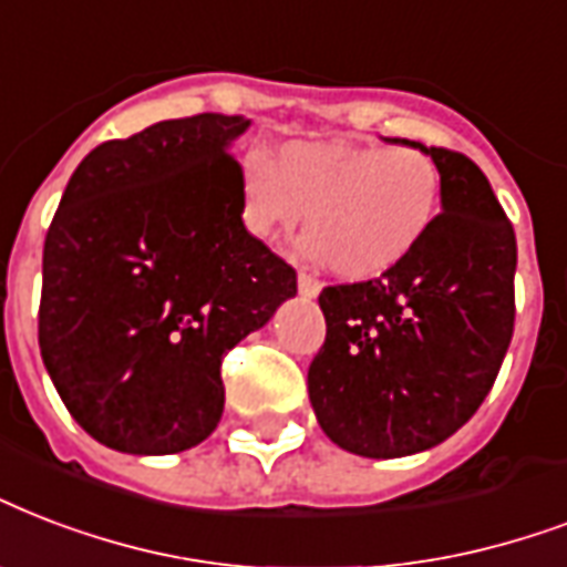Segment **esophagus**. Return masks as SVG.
I'll use <instances>...</instances> for the list:
<instances>
[{
	"label": "esophagus",
	"mask_w": 567,
	"mask_h": 567,
	"mask_svg": "<svg viewBox=\"0 0 567 567\" xmlns=\"http://www.w3.org/2000/svg\"><path fill=\"white\" fill-rule=\"evenodd\" d=\"M297 288H300L302 297H318V293H321L323 285L318 282V279H315V276L300 274V276H297Z\"/></svg>",
	"instance_id": "esophagus-1"
}]
</instances>
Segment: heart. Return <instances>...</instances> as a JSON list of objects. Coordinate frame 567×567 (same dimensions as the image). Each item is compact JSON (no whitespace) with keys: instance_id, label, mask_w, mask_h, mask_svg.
<instances>
[{"instance_id":"b5f03b06","label":"heart","mask_w":567,"mask_h":567,"mask_svg":"<svg viewBox=\"0 0 567 567\" xmlns=\"http://www.w3.org/2000/svg\"><path fill=\"white\" fill-rule=\"evenodd\" d=\"M440 198L437 163L419 148L297 140L276 159L252 148L237 163L246 231L270 244L306 219L302 255L351 282L404 261L434 226Z\"/></svg>"}]
</instances>
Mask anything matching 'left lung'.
Segmentation results:
<instances>
[{
    "mask_svg": "<svg viewBox=\"0 0 567 567\" xmlns=\"http://www.w3.org/2000/svg\"><path fill=\"white\" fill-rule=\"evenodd\" d=\"M401 145L437 163L443 210L392 270L323 288L327 339L309 365L318 425L362 457L452 437L487 399L514 332L517 240L485 172L457 151Z\"/></svg>",
    "mask_w": 567,
    "mask_h": 567,
    "instance_id": "1",
    "label": "left lung"
}]
</instances>
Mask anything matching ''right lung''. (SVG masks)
<instances>
[{
  "instance_id": "add662e5",
  "label": "right lung",
  "mask_w": 567,
  "mask_h": 567,
  "mask_svg": "<svg viewBox=\"0 0 567 567\" xmlns=\"http://www.w3.org/2000/svg\"><path fill=\"white\" fill-rule=\"evenodd\" d=\"M244 115L202 112L103 142L64 187L47 240L38 344L97 443L175 455L223 416V360L297 274L237 210Z\"/></svg>"
}]
</instances>
